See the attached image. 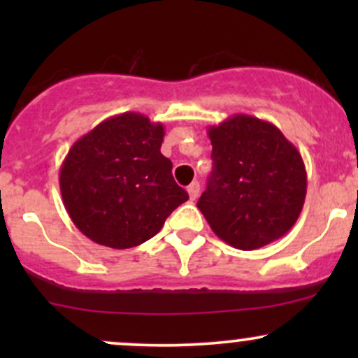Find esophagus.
Segmentation results:
<instances>
[{
    "label": "esophagus",
    "mask_w": 358,
    "mask_h": 358,
    "mask_svg": "<svg viewBox=\"0 0 358 358\" xmlns=\"http://www.w3.org/2000/svg\"><path fill=\"white\" fill-rule=\"evenodd\" d=\"M188 195H190V200H195L196 196H199V193H200V183L199 182H193V183H190L188 185Z\"/></svg>",
    "instance_id": "34e87169"
}]
</instances>
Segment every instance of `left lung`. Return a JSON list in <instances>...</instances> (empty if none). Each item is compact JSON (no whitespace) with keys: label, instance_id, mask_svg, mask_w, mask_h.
I'll use <instances>...</instances> for the list:
<instances>
[{"label":"left lung","instance_id":"left-lung-1","mask_svg":"<svg viewBox=\"0 0 358 358\" xmlns=\"http://www.w3.org/2000/svg\"><path fill=\"white\" fill-rule=\"evenodd\" d=\"M213 170L196 207L215 236L241 250L278 241L306 196L301 155L276 126L234 114L208 127Z\"/></svg>","mask_w":358,"mask_h":358}]
</instances>
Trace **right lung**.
I'll return each instance as SVG.
<instances>
[{
  "label": "right lung",
  "mask_w": 358,
  "mask_h": 358,
  "mask_svg": "<svg viewBox=\"0 0 358 358\" xmlns=\"http://www.w3.org/2000/svg\"><path fill=\"white\" fill-rule=\"evenodd\" d=\"M165 127L139 113L113 116L73 143L60 193L76 227L97 244L129 249L156 236L188 200L162 155Z\"/></svg>",
  "instance_id": "right-lung-1"
}]
</instances>
